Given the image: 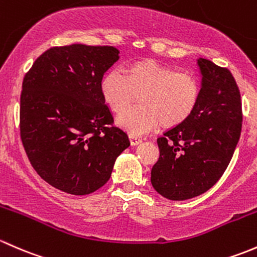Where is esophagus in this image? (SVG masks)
Segmentation results:
<instances>
[{"instance_id":"esophagus-1","label":"esophagus","mask_w":257,"mask_h":257,"mask_svg":"<svg viewBox=\"0 0 257 257\" xmlns=\"http://www.w3.org/2000/svg\"><path fill=\"white\" fill-rule=\"evenodd\" d=\"M130 142H131L132 146H137V145H140L142 142V139L140 136H137V135H130Z\"/></svg>"}]
</instances>
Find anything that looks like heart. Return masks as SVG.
<instances>
[{"label": "heart", "mask_w": 257, "mask_h": 257, "mask_svg": "<svg viewBox=\"0 0 257 257\" xmlns=\"http://www.w3.org/2000/svg\"><path fill=\"white\" fill-rule=\"evenodd\" d=\"M101 94L115 112H121L140 95L141 105L117 117V125L132 135H144L157 125L174 127L192 116L199 102L200 86L188 71L147 59L130 65L126 75L118 69L102 78Z\"/></svg>", "instance_id": "1"}]
</instances>
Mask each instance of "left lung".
I'll list each match as a JSON object with an SVG mask.
<instances>
[{
	"label": "left lung",
	"mask_w": 257,
	"mask_h": 257,
	"mask_svg": "<svg viewBox=\"0 0 257 257\" xmlns=\"http://www.w3.org/2000/svg\"><path fill=\"white\" fill-rule=\"evenodd\" d=\"M200 97L187 121L158 137L160 158L151 183L162 197L186 200L210 189L225 172L239 142L241 97L234 76L208 59L197 60Z\"/></svg>",
	"instance_id": "obj_1"
}]
</instances>
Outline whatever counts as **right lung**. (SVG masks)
I'll list each match as a JSON object with an SVG mask.
<instances>
[{
  "label": "right lung",
  "mask_w": 257,
  "mask_h": 257,
  "mask_svg": "<svg viewBox=\"0 0 257 257\" xmlns=\"http://www.w3.org/2000/svg\"><path fill=\"white\" fill-rule=\"evenodd\" d=\"M110 46L53 47L37 58L22 84L21 140L32 167L47 183L85 195L110 179L130 146L101 94V80L118 60Z\"/></svg>",
  "instance_id": "right-lung-1"
}]
</instances>
